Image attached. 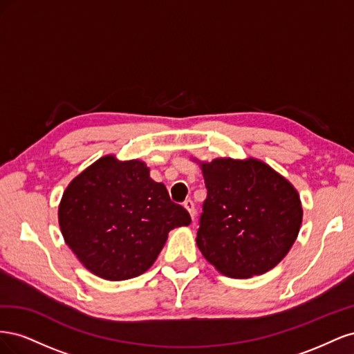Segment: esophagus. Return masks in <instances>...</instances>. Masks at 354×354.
<instances>
[{
  "mask_svg": "<svg viewBox=\"0 0 354 354\" xmlns=\"http://www.w3.org/2000/svg\"><path fill=\"white\" fill-rule=\"evenodd\" d=\"M183 207H185V209L189 212L190 218L194 220V218H195V205H194V202H192L190 199H187V201L183 203Z\"/></svg>",
  "mask_w": 354,
  "mask_h": 354,
  "instance_id": "34e87169",
  "label": "esophagus"
}]
</instances>
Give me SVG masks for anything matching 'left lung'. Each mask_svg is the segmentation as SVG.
Here are the masks:
<instances>
[{
    "label": "left lung",
    "mask_w": 354,
    "mask_h": 354,
    "mask_svg": "<svg viewBox=\"0 0 354 354\" xmlns=\"http://www.w3.org/2000/svg\"><path fill=\"white\" fill-rule=\"evenodd\" d=\"M194 160L208 190L196 236L202 255L233 279L272 270L285 259L301 227L297 189L255 158Z\"/></svg>",
    "instance_id": "left-lung-1"
}]
</instances>
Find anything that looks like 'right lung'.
<instances>
[{"label":"right lung","instance_id":"1","mask_svg":"<svg viewBox=\"0 0 354 354\" xmlns=\"http://www.w3.org/2000/svg\"><path fill=\"white\" fill-rule=\"evenodd\" d=\"M189 212L171 202L143 160L106 155L68 185L59 205L66 245L85 269L106 281L145 273L169 230L189 226Z\"/></svg>","mask_w":354,"mask_h":354}]
</instances>
